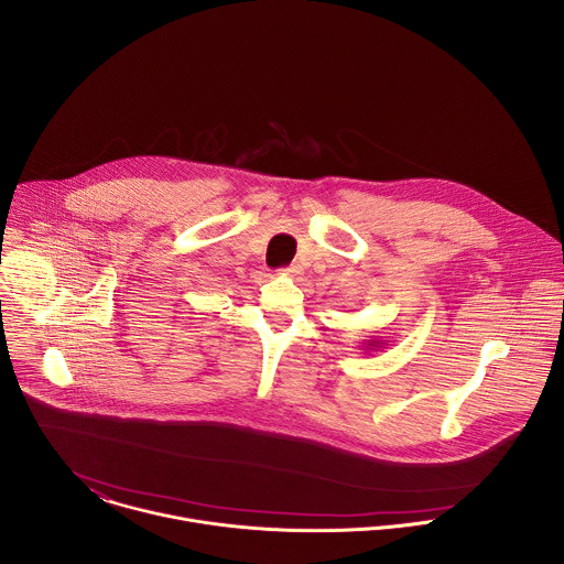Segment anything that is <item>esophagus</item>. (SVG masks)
I'll list each match as a JSON object with an SVG mask.
<instances>
[{"label": "esophagus", "mask_w": 564, "mask_h": 564, "mask_svg": "<svg viewBox=\"0 0 564 564\" xmlns=\"http://www.w3.org/2000/svg\"><path fill=\"white\" fill-rule=\"evenodd\" d=\"M300 273H302V269L297 264H291V267L282 269V275H286V278H297Z\"/></svg>", "instance_id": "34e87169"}]
</instances>
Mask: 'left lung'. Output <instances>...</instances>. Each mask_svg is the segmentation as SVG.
<instances>
[{"label": "left lung", "instance_id": "8db88e82", "mask_svg": "<svg viewBox=\"0 0 564 564\" xmlns=\"http://www.w3.org/2000/svg\"><path fill=\"white\" fill-rule=\"evenodd\" d=\"M389 340H384V338H369V340H365L362 343V349L365 351H378L380 347H384Z\"/></svg>", "mask_w": 564, "mask_h": 564}]
</instances>
